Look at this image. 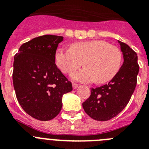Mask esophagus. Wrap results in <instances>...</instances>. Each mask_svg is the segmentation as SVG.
<instances>
[{
    "label": "esophagus",
    "mask_w": 149,
    "mask_h": 149,
    "mask_svg": "<svg viewBox=\"0 0 149 149\" xmlns=\"http://www.w3.org/2000/svg\"><path fill=\"white\" fill-rule=\"evenodd\" d=\"M72 87H73V89H77V87H78V84H72Z\"/></svg>",
    "instance_id": "esophagus-1"
}]
</instances>
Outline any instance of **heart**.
I'll list each match as a JSON object with an SVG mask.
<instances>
[{
	"instance_id": "obj_1",
	"label": "heart",
	"mask_w": 149,
	"mask_h": 149,
	"mask_svg": "<svg viewBox=\"0 0 149 149\" xmlns=\"http://www.w3.org/2000/svg\"><path fill=\"white\" fill-rule=\"evenodd\" d=\"M55 63L60 70L69 74L81 66L82 61L86 68L71 74L73 81L105 84L119 72L122 54L116 46L103 40H93L74 43L71 49L59 48L54 55Z\"/></svg>"
}]
</instances>
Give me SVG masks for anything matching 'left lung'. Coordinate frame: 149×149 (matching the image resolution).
<instances>
[{
  "mask_svg": "<svg viewBox=\"0 0 149 149\" xmlns=\"http://www.w3.org/2000/svg\"><path fill=\"white\" fill-rule=\"evenodd\" d=\"M124 62L115 77L107 84L92 88L83 108L92 119L107 121L116 116L128 104L137 81L139 67L137 54L127 44L118 40Z\"/></svg>",
  "mask_w": 149,
  "mask_h": 149,
  "instance_id": "left-lung-1",
  "label": "left lung"
}]
</instances>
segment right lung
I'll use <instances>...</instances> for the list:
<instances>
[{
	"label": "right lung",
	"mask_w": 149,
	"mask_h": 149,
	"mask_svg": "<svg viewBox=\"0 0 149 149\" xmlns=\"http://www.w3.org/2000/svg\"><path fill=\"white\" fill-rule=\"evenodd\" d=\"M63 36L44 35L24 43L15 55L13 86L18 103L33 118L48 121L58 115L62 98L72 90L70 81L55 64Z\"/></svg>",
	"instance_id": "1"
}]
</instances>
